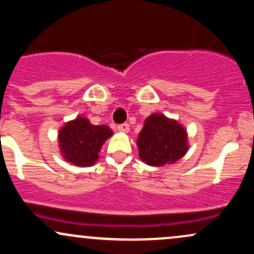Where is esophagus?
I'll use <instances>...</instances> for the list:
<instances>
[{
    "instance_id": "obj_1",
    "label": "esophagus",
    "mask_w": 254,
    "mask_h": 254,
    "mask_svg": "<svg viewBox=\"0 0 254 254\" xmlns=\"http://www.w3.org/2000/svg\"><path fill=\"white\" fill-rule=\"evenodd\" d=\"M117 127H118L119 131H122V132H129V130H130V127H129V124H127V123L119 124Z\"/></svg>"
}]
</instances>
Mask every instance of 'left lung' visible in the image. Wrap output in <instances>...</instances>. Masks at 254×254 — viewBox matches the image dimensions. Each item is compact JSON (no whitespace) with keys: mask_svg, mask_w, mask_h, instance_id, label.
Masks as SVG:
<instances>
[{"mask_svg":"<svg viewBox=\"0 0 254 254\" xmlns=\"http://www.w3.org/2000/svg\"><path fill=\"white\" fill-rule=\"evenodd\" d=\"M139 157L149 166L178 161L188 151V133L178 122L153 113L144 122L137 138Z\"/></svg>","mask_w":254,"mask_h":254,"instance_id":"left-lung-1","label":"left lung"}]
</instances>
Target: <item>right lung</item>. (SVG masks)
<instances>
[{
	"label": "right lung",
	"instance_id": "1",
	"mask_svg": "<svg viewBox=\"0 0 254 254\" xmlns=\"http://www.w3.org/2000/svg\"><path fill=\"white\" fill-rule=\"evenodd\" d=\"M112 133L107 125H93L87 118L77 117L60 130L58 142L66 161L86 167L97 161L101 145Z\"/></svg>",
	"mask_w": 254,
	"mask_h": 254
}]
</instances>
